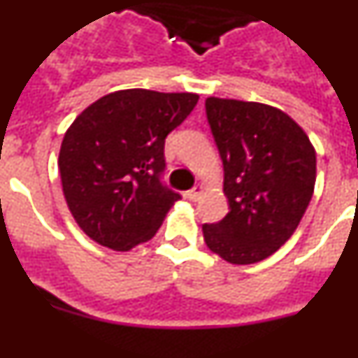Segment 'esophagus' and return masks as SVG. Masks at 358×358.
<instances>
[{"instance_id": "obj_1", "label": "esophagus", "mask_w": 358, "mask_h": 358, "mask_svg": "<svg viewBox=\"0 0 358 358\" xmlns=\"http://www.w3.org/2000/svg\"><path fill=\"white\" fill-rule=\"evenodd\" d=\"M202 192H204V186L202 185H195L194 188L189 189V192H186V197L189 199V201H199L202 195Z\"/></svg>"}]
</instances>
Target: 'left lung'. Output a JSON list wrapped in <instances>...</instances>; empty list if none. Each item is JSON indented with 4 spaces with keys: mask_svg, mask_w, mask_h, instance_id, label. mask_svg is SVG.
<instances>
[{
    "mask_svg": "<svg viewBox=\"0 0 358 358\" xmlns=\"http://www.w3.org/2000/svg\"><path fill=\"white\" fill-rule=\"evenodd\" d=\"M224 164L229 213L204 224V242L235 265L276 252L301 222L315 186V148L287 113L267 103L206 98Z\"/></svg>",
    "mask_w": 358,
    "mask_h": 358,
    "instance_id": "left-lung-1",
    "label": "left lung"
}]
</instances>
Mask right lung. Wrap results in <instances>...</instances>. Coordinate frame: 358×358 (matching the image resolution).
I'll list each match as a JSON object with an SVG mask.
<instances>
[{
    "mask_svg": "<svg viewBox=\"0 0 358 358\" xmlns=\"http://www.w3.org/2000/svg\"><path fill=\"white\" fill-rule=\"evenodd\" d=\"M199 94L122 90L85 107L59 152L64 199L75 222L103 248L131 251L156 235L181 195L161 182L164 138Z\"/></svg>",
    "mask_w": 358,
    "mask_h": 358,
    "instance_id": "add662e5",
    "label": "right lung"
}]
</instances>
